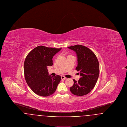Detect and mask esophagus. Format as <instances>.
Wrapping results in <instances>:
<instances>
[{
  "instance_id": "34e87169",
  "label": "esophagus",
  "mask_w": 127,
  "mask_h": 127,
  "mask_svg": "<svg viewBox=\"0 0 127 127\" xmlns=\"http://www.w3.org/2000/svg\"><path fill=\"white\" fill-rule=\"evenodd\" d=\"M61 78L62 79H66V78L64 76H61Z\"/></svg>"
}]
</instances>
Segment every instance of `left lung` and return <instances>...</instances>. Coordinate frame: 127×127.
Returning a JSON list of instances; mask_svg holds the SVG:
<instances>
[{
    "label": "left lung",
    "instance_id": "obj_1",
    "mask_svg": "<svg viewBox=\"0 0 127 127\" xmlns=\"http://www.w3.org/2000/svg\"><path fill=\"white\" fill-rule=\"evenodd\" d=\"M75 51L78 58V66L81 78L78 81L73 79L74 84L70 91L73 94L82 96L89 93L95 87L99 74V65L95 54L90 49L80 45L68 47Z\"/></svg>",
    "mask_w": 127,
    "mask_h": 127
}]
</instances>
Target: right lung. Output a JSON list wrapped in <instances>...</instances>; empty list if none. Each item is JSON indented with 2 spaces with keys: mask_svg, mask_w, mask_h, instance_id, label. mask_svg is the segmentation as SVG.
<instances>
[{
  "mask_svg": "<svg viewBox=\"0 0 127 127\" xmlns=\"http://www.w3.org/2000/svg\"><path fill=\"white\" fill-rule=\"evenodd\" d=\"M61 49L39 46L27 55L24 64L25 78L31 90L37 95L48 97L53 94L61 77L48 74V66L53 65V56Z\"/></svg>",
  "mask_w": 127,
  "mask_h": 127,
  "instance_id": "right-lung-1",
  "label": "right lung"
}]
</instances>
